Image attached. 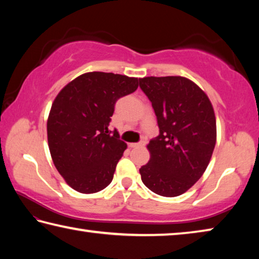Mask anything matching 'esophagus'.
I'll return each mask as SVG.
<instances>
[{"label": "esophagus", "mask_w": 259, "mask_h": 259, "mask_svg": "<svg viewBox=\"0 0 259 259\" xmlns=\"http://www.w3.org/2000/svg\"><path fill=\"white\" fill-rule=\"evenodd\" d=\"M146 145V142H140V143H133V144H130V147H133V148H138V147H144Z\"/></svg>", "instance_id": "obj_1"}]
</instances>
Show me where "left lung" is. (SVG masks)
Here are the masks:
<instances>
[{"label":"left lung","instance_id":"8db88e82","mask_svg":"<svg viewBox=\"0 0 259 259\" xmlns=\"http://www.w3.org/2000/svg\"><path fill=\"white\" fill-rule=\"evenodd\" d=\"M139 87L154 108L160 135L147 145L151 159L139 169L156 194L174 198L202 176L216 145L213 107L194 82L183 76H147Z\"/></svg>","mask_w":259,"mask_h":259}]
</instances>
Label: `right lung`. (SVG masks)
<instances>
[{"instance_id":"obj_1","label":"right lung","mask_w":259,"mask_h":259,"mask_svg":"<svg viewBox=\"0 0 259 259\" xmlns=\"http://www.w3.org/2000/svg\"><path fill=\"white\" fill-rule=\"evenodd\" d=\"M137 88V77L89 72L57 95L47 122L48 144L55 166L73 190L91 194L111 184L126 144L108 125L116 100Z\"/></svg>"}]
</instances>
